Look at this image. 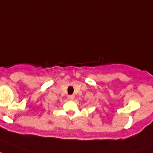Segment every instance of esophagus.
<instances>
[{
	"mask_svg": "<svg viewBox=\"0 0 153 153\" xmlns=\"http://www.w3.org/2000/svg\"><path fill=\"white\" fill-rule=\"evenodd\" d=\"M74 98H75V96L74 95H69L68 97V100H71V101L74 100Z\"/></svg>",
	"mask_w": 153,
	"mask_h": 153,
	"instance_id": "obj_1",
	"label": "esophagus"
}]
</instances>
